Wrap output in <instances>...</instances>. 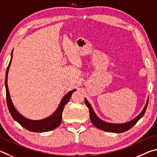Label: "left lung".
<instances>
[{"label":"left lung","instance_id":"8db88e82","mask_svg":"<svg viewBox=\"0 0 157 157\" xmlns=\"http://www.w3.org/2000/svg\"><path fill=\"white\" fill-rule=\"evenodd\" d=\"M148 99H147V103L146 104V106H145L144 110H142V112L139 114L136 118L134 119L132 121L127 122L126 124H109V123H107V122H105L104 121L101 120L100 119H99L98 117H97L95 113H94L92 107H91L90 104L88 103V101L86 100V98L84 99V101H85V104H86V106L88 108V109H89L90 119L91 120V122H92L94 126L101 130L106 131V132L121 133V132H125V131H127L129 129H130L131 128H132L136 123H137V121L139 120V119L144 116L148 104Z\"/></svg>","mask_w":157,"mask_h":157}]
</instances>
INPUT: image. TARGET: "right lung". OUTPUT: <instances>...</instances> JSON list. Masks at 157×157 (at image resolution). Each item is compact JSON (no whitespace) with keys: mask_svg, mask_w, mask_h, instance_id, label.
I'll return each instance as SVG.
<instances>
[{"mask_svg":"<svg viewBox=\"0 0 157 157\" xmlns=\"http://www.w3.org/2000/svg\"><path fill=\"white\" fill-rule=\"evenodd\" d=\"M12 56L13 55H11V59H12ZM11 59L10 60V64L7 68L6 76H5V87H6V99L7 107L8 109L10 110L11 115L12 116L14 120L21 124L22 127L25 128V129L31 131V132H47V131L54 130L57 127H58L59 126V124H61L62 112H63L64 106L68 103V101L70 100L71 97L72 95V93L76 90L74 89L70 91V92L68 93L67 95L62 98L60 104H59L58 108H57V110L55 111V113H54L53 115H51L50 117H49L38 121H33L31 120V119H28L24 117L23 116H22L21 114L16 110V108H14L12 102H11V100L7 86V75L8 71H9L11 65Z\"/></svg>","mask_w":157,"mask_h":157,"instance_id":"1","label":"right lung"}]
</instances>
